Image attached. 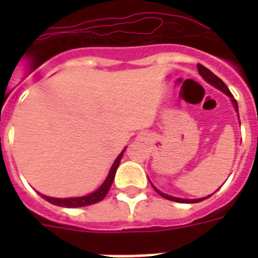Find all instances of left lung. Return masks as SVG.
Wrapping results in <instances>:
<instances>
[{
	"label": "left lung",
	"mask_w": 258,
	"mask_h": 258,
	"mask_svg": "<svg viewBox=\"0 0 258 258\" xmlns=\"http://www.w3.org/2000/svg\"><path fill=\"white\" fill-rule=\"evenodd\" d=\"M197 68H198V72H200L201 76H202V78H204L206 82H209L210 84H213L214 87H217L218 89H221V91L226 93L229 97H232V101H233V104H234V108H236L237 112H238V105H237V101L233 99L232 92L229 91V88L226 87V84H225V83L222 82L220 78H218V76H216V75L213 74L212 71H209L206 67L198 64V66H197ZM154 188H155V187H154ZM155 191H157L159 196L163 197V198H166V200L174 201V202H179V204H196V202H201V201H204V198H200V200H182V198H175V197H171V196H167V194H163V192H161L159 190H157V188H155Z\"/></svg>",
	"instance_id": "obj_1"
}]
</instances>
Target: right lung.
Returning a JSON list of instances; mask_svg holds the SVG:
<instances>
[{
    "mask_svg": "<svg viewBox=\"0 0 258 258\" xmlns=\"http://www.w3.org/2000/svg\"><path fill=\"white\" fill-rule=\"evenodd\" d=\"M123 153L124 151H121L119 154V157L116 158V161L113 162L112 167L109 170V174L107 176V179L104 180V183L101 184L100 187L97 188L95 192H92V194H89V196L86 197H79V198H50V197L46 196H42V198L48 201V202H50V204L62 206V208H83V206H89V205L100 202L107 196V192H108L109 187L112 184L113 178H115V172H116V169L119 167V163H120V159L123 157Z\"/></svg>",
    "mask_w": 258,
    "mask_h": 258,
    "instance_id": "obj_1",
    "label": "right lung"
}]
</instances>
